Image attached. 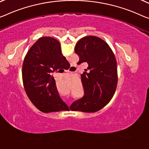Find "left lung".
I'll return each instance as SVG.
<instances>
[{
	"label": "left lung",
	"instance_id": "1",
	"mask_svg": "<svg viewBox=\"0 0 149 149\" xmlns=\"http://www.w3.org/2000/svg\"><path fill=\"white\" fill-rule=\"evenodd\" d=\"M74 51L79 56L78 64L87 63L88 66L81 74L84 95L70 109L94 113L106 106L115 93L118 82L115 56L109 45L95 36L80 39Z\"/></svg>",
	"mask_w": 149,
	"mask_h": 149
}]
</instances>
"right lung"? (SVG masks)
Wrapping results in <instances>:
<instances>
[{"instance_id":"right-lung-1","label":"right lung","mask_w":149,"mask_h":149,"mask_svg":"<svg viewBox=\"0 0 149 149\" xmlns=\"http://www.w3.org/2000/svg\"><path fill=\"white\" fill-rule=\"evenodd\" d=\"M67 62L62 54L60 42L49 36L40 38L25 56L22 68L24 90L40 111L51 113L69 110L59 97L52 77L54 72L64 70L62 68Z\"/></svg>"}]
</instances>
